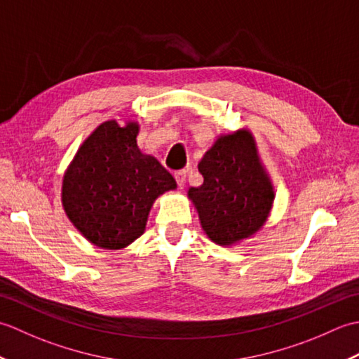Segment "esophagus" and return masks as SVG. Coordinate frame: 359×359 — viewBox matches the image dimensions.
Here are the masks:
<instances>
[{
	"label": "esophagus",
	"instance_id": "1",
	"mask_svg": "<svg viewBox=\"0 0 359 359\" xmlns=\"http://www.w3.org/2000/svg\"><path fill=\"white\" fill-rule=\"evenodd\" d=\"M174 179L177 182V185L180 188L185 187V180H187V171L185 170H180V171H175L174 172Z\"/></svg>",
	"mask_w": 359,
	"mask_h": 359
}]
</instances>
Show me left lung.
<instances>
[{
    "label": "left lung",
    "mask_w": 359,
    "mask_h": 359,
    "mask_svg": "<svg viewBox=\"0 0 359 359\" xmlns=\"http://www.w3.org/2000/svg\"><path fill=\"white\" fill-rule=\"evenodd\" d=\"M203 184L188 196L208 238L231 245L250 238L270 215L273 187L247 129L220 135L199 162Z\"/></svg>",
    "instance_id": "1"
}]
</instances>
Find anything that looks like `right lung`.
I'll return each instance as SVG.
<instances>
[{"instance_id":"obj_1","label":"right lung","mask_w":359,"mask_h":359,"mask_svg":"<svg viewBox=\"0 0 359 359\" xmlns=\"http://www.w3.org/2000/svg\"><path fill=\"white\" fill-rule=\"evenodd\" d=\"M139 125L104 121L81 144L63 180V207L94 245L118 250L143 234L152 203L175 187L154 157L137 147Z\"/></svg>"}]
</instances>
